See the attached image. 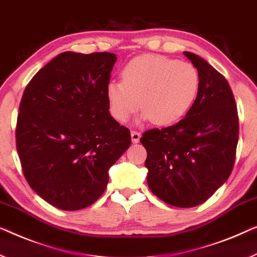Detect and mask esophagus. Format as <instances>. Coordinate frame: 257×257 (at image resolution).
<instances>
[{
	"label": "esophagus",
	"instance_id": "obj_1",
	"mask_svg": "<svg viewBox=\"0 0 257 257\" xmlns=\"http://www.w3.org/2000/svg\"><path fill=\"white\" fill-rule=\"evenodd\" d=\"M141 139V133L136 132V130H132V141L134 143H139Z\"/></svg>",
	"mask_w": 257,
	"mask_h": 257
}]
</instances>
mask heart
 <instances>
[{"label": "heart", "mask_w": 257, "mask_h": 257, "mask_svg": "<svg viewBox=\"0 0 257 257\" xmlns=\"http://www.w3.org/2000/svg\"><path fill=\"white\" fill-rule=\"evenodd\" d=\"M198 89L200 75L191 63L145 54L125 64L121 83L107 85L106 98L110 115L118 122L127 121L141 106L143 118L166 125L186 115Z\"/></svg>", "instance_id": "b5f03b06"}]
</instances>
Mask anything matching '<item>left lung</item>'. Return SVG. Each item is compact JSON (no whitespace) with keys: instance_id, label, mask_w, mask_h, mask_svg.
Here are the masks:
<instances>
[{"instance_id":"1","label":"left lung","mask_w":257,"mask_h":257,"mask_svg":"<svg viewBox=\"0 0 257 257\" xmlns=\"http://www.w3.org/2000/svg\"><path fill=\"white\" fill-rule=\"evenodd\" d=\"M183 54L200 75L197 97L182 120L148 130L141 143L152 193L170 205L191 208L211 197L232 173L239 116L226 78L198 55Z\"/></svg>"}]
</instances>
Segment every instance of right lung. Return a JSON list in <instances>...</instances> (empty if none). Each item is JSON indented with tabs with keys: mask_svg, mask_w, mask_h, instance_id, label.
I'll list each match as a JSON object with an SVG mask.
<instances>
[{
	"mask_svg": "<svg viewBox=\"0 0 257 257\" xmlns=\"http://www.w3.org/2000/svg\"><path fill=\"white\" fill-rule=\"evenodd\" d=\"M113 53L64 52L41 68L23 93L16 148L26 181L61 210L84 209L104 194L108 170L130 147L106 98Z\"/></svg>",
	"mask_w": 257,
	"mask_h": 257,
	"instance_id": "1",
	"label": "right lung"
}]
</instances>
